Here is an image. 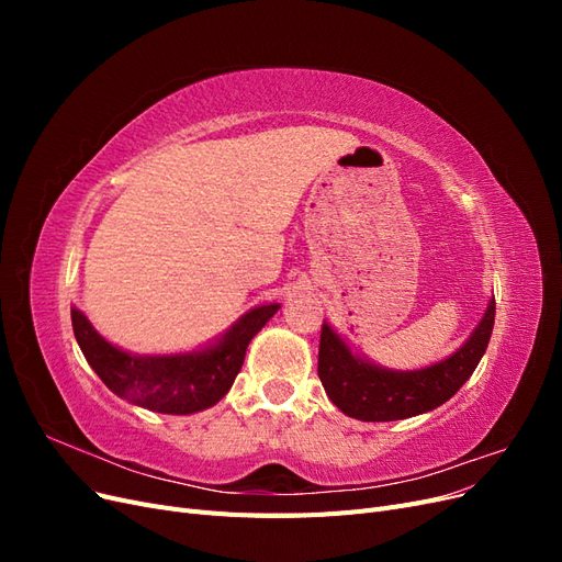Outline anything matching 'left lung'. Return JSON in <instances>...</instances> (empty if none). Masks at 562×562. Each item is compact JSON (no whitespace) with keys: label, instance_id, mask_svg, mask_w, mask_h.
<instances>
[{"label":"left lung","instance_id":"1","mask_svg":"<svg viewBox=\"0 0 562 562\" xmlns=\"http://www.w3.org/2000/svg\"><path fill=\"white\" fill-rule=\"evenodd\" d=\"M495 326V297L479 326L448 359L419 370H389L351 351L326 321L321 328L318 378L328 398L345 415L361 422L407 419L450 401L473 375Z\"/></svg>","mask_w":562,"mask_h":562}]
</instances>
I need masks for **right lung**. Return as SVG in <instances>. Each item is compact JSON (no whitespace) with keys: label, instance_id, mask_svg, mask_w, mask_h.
<instances>
[{"label":"right lung","instance_id":"1","mask_svg":"<svg viewBox=\"0 0 562 562\" xmlns=\"http://www.w3.org/2000/svg\"><path fill=\"white\" fill-rule=\"evenodd\" d=\"M279 310V302L260 304L215 342L184 353L145 356L119 349L79 310H72V330L83 359L112 394L151 413L192 415L225 398L244 366L250 339Z\"/></svg>","mask_w":562,"mask_h":562}]
</instances>
